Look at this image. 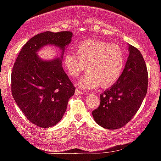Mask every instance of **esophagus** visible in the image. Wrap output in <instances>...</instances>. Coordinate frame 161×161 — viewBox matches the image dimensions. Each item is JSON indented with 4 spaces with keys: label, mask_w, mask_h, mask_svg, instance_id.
Listing matches in <instances>:
<instances>
[{
    "label": "esophagus",
    "mask_w": 161,
    "mask_h": 161,
    "mask_svg": "<svg viewBox=\"0 0 161 161\" xmlns=\"http://www.w3.org/2000/svg\"><path fill=\"white\" fill-rule=\"evenodd\" d=\"M75 95H82V94H83L84 92H82L79 89H75Z\"/></svg>",
    "instance_id": "1"
}]
</instances>
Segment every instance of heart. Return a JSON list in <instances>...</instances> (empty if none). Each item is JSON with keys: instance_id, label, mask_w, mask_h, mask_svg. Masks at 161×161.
Returning <instances> with one entry per match:
<instances>
[{"instance_id": "heart-1", "label": "heart", "mask_w": 161, "mask_h": 161, "mask_svg": "<svg viewBox=\"0 0 161 161\" xmlns=\"http://www.w3.org/2000/svg\"><path fill=\"white\" fill-rule=\"evenodd\" d=\"M75 52H68L63 58V66L71 78L79 76L86 69L88 72L79 80L83 89H92L100 84L108 88L122 75L125 56L121 47L104 40L91 39L79 43Z\"/></svg>"}]
</instances>
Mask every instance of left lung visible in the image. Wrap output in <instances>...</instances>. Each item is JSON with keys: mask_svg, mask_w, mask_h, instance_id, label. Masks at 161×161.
I'll list each match as a JSON object with an SVG mask.
<instances>
[{"mask_svg": "<svg viewBox=\"0 0 161 161\" xmlns=\"http://www.w3.org/2000/svg\"><path fill=\"white\" fill-rule=\"evenodd\" d=\"M129 55L119 80L100 95V106L92 111L94 120L108 129H118L132 119L148 87V72L142 53L130 45Z\"/></svg>", "mask_w": 161, "mask_h": 161, "instance_id": "8db88e82", "label": "left lung"}]
</instances>
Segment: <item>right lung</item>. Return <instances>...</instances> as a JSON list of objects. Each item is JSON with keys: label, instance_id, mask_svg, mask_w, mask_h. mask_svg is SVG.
<instances>
[{"label": "right lung", "instance_id": "1", "mask_svg": "<svg viewBox=\"0 0 161 161\" xmlns=\"http://www.w3.org/2000/svg\"><path fill=\"white\" fill-rule=\"evenodd\" d=\"M71 36L70 31L37 34L21 49L13 66V98L29 121L39 127L50 128L59 122L75 88L64 72L61 59L43 61L36 52L47 44L64 51Z\"/></svg>", "mask_w": 161, "mask_h": 161}]
</instances>
